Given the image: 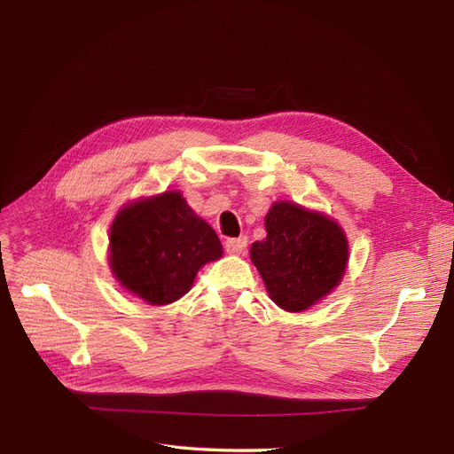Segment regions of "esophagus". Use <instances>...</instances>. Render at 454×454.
Instances as JSON below:
<instances>
[{
  "instance_id": "obj_1",
  "label": "esophagus",
  "mask_w": 454,
  "mask_h": 454,
  "mask_svg": "<svg viewBox=\"0 0 454 454\" xmlns=\"http://www.w3.org/2000/svg\"><path fill=\"white\" fill-rule=\"evenodd\" d=\"M246 246H248V237H239V239H229L225 242V250L232 255H240L244 254Z\"/></svg>"
}]
</instances>
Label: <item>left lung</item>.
<instances>
[{"instance_id":"1","label":"left lung","mask_w":454,"mask_h":454,"mask_svg":"<svg viewBox=\"0 0 454 454\" xmlns=\"http://www.w3.org/2000/svg\"><path fill=\"white\" fill-rule=\"evenodd\" d=\"M265 229V240L254 242L250 255L280 309L307 310L339 286L348 242L333 219L282 200L270 206Z\"/></svg>"}]
</instances>
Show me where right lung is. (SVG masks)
I'll list each match as a JSON object with an SVG mask.
<instances>
[{
	"label": "right lung",
	"instance_id": "1",
	"mask_svg": "<svg viewBox=\"0 0 454 454\" xmlns=\"http://www.w3.org/2000/svg\"><path fill=\"white\" fill-rule=\"evenodd\" d=\"M222 254L215 231L189 208L180 191L127 204L109 231L114 277L149 305L185 295L199 269Z\"/></svg>",
	"mask_w": 454,
	"mask_h": 454
}]
</instances>
